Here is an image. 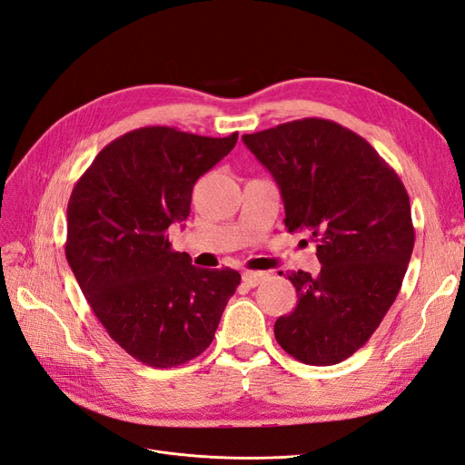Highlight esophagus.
Segmentation results:
<instances>
[{
  "label": "esophagus",
  "instance_id": "34e87169",
  "mask_svg": "<svg viewBox=\"0 0 465 465\" xmlns=\"http://www.w3.org/2000/svg\"><path fill=\"white\" fill-rule=\"evenodd\" d=\"M264 278H266L264 272H252V271H245V272H243V282H245V286H249V288L259 286V283H261Z\"/></svg>",
  "mask_w": 465,
  "mask_h": 465
}]
</instances>
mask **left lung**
<instances>
[{
    "mask_svg": "<svg viewBox=\"0 0 465 465\" xmlns=\"http://www.w3.org/2000/svg\"><path fill=\"white\" fill-rule=\"evenodd\" d=\"M272 173L288 232L317 243L321 272L288 274L297 305L274 324L297 361L336 365L363 348L396 302L415 243L401 179L357 133L305 117L243 134Z\"/></svg>",
    "mask_w": 465,
    "mask_h": 465,
    "instance_id": "obj_1",
    "label": "left lung"
}]
</instances>
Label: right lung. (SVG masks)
<instances>
[{
  "mask_svg": "<svg viewBox=\"0 0 465 465\" xmlns=\"http://www.w3.org/2000/svg\"><path fill=\"white\" fill-rule=\"evenodd\" d=\"M235 143L237 133L134 129L104 146L71 193L67 262L110 338L148 367L183 365L211 346L242 280L228 266H193L168 239L191 213L193 185Z\"/></svg>",
  "mask_w": 465,
  "mask_h": 465,
  "instance_id": "obj_1",
  "label": "right lung"
}]
</instances>
